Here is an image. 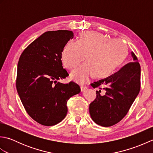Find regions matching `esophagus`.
Masks as SVG:
<instances>
[{
	"label": "esophagus",
	"instance_id": "esophagus-1",
	"mask_svg": "<svg viewBox=\"0 0 153 153\" xmlns=\"http://www.w3.org/2000/svg\"><path fill=\"white\" fill-rule=\"evenodd\" d=\"M80 88H81V90H82V91H85V90L87 89V87H86L85 85H81Z\"/></svg>",
	"mask_w": 153,
	"mask_h": 153
}]
</instances>
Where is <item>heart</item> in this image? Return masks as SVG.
Returning a JSON list of instances; mask_svg holds the SVG:
<instances>
[{
    "label": "heart",
    "mask_w": 153,
    "mask_h": 153,
    "mask_svg": "<svg viewBox=\"0 0 153 153\" xmlns=\"http://www.w3.org/2000/svg\"><path fill=\"white\" fill-rule=\"evenodd\" d=\"M128 53L127 45L120 39H110L102 33L88 31L78 41L68 42L62 53V61L68 69L71 70L85 58L71 73V77L84 83L92 75L99 77L109 76L125 60Z\"/></svg>",
    "instance_id": "b5f03b06"
}]
</instances>
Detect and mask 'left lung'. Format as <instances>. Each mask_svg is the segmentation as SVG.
<instances>
[{
  "mask_svg": "<svg viewBox=\"0 0 153 153\" xmlns=\"http://www.w3.org/2000/svg\"><path fill=\"white\" fill-rule=\"evenodd\" d=\"M133 61L111 76L91 84L99 87L89 105V114L97 124L112 126L123 119L138 95L141 87V66L134 53ZM100 86L103 87L102 88Z\"/></svg>",
  "mask_w": 153,
  "mask_h": 153,
  "instance_id": "1",
  "label": "left lung"
}]
</instances>
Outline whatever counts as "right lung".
<instances>
[{
    "instance_id": "add662e5",
    "label": "right lung",
    "mask_w": 153,
    "mask_h": 153,
    "mask_svg": "<svg viewBox=\"0 0 153 153\" xmlns=\"http://www.w3.org/2000/svg\"><path fill=\"white\" fill-rule=\"evenodd\" d=\"M73 38L71 31H47L28 45L19 58L18 93L28 114L41 125L60 122L67 114L68 99L81 91L74 82H58L69 76L61 58L65 45Z\"/></svg>"
}]
</instances>
